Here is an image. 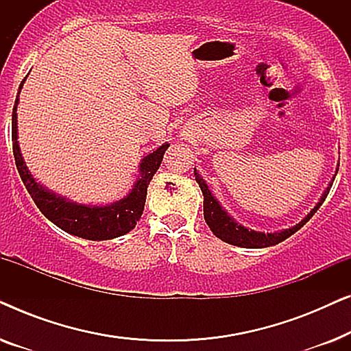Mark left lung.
<instances>
[{"label": "left lung", "mask_w": 351, "mask_h": 351, "mask_svg": "<svg viewBox=\"0 0 351 351\" xmlns=\"http://www.w3.org/2000/svg\"><path fill=\"white\" fill-rule=\"evenodd\" d=\"M195 177L196 182H198L201 191H203L204 196V220L206 223L209 225V228L213 230V233L215 237L222 239V241L233 244V246H239V247H249V249H256V247H268V246H275V244L285 241L286 238H289L291 234H294L297 230H300L304 225L308 222V220L313 217V214L319 209V206L324 203L326 196H328L330 186H332V182H330L328 189L324 190L323 196L318 201V204L315 206L313 209L310 210V214H306V217L299 222L294 227L282 230V232H275V233H262V232H254V230H249L243 225H239L237 220H233L230 215L225 213V209L219 204V201L214 198L213 193H210L208 184H206L203 177L198 174V171L195 169Z\"/></svg>", "instance_id": "left-lung-1"}]
</instances>
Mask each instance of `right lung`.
Masks as SVG:
<instances>
[{
  "label": "right lung",
  "instance_id": "right-lung-1",
  "mask_svg": "<svg viewBox=\"0 0 351 351\" xmlns=\"http://www.w3.org/2000/svg\"><path fill=\"white\" fill-rule=\"evenodd\" d=\"M27 78V76H25ZM25 81V80H23ZM23 81L19 88L23 86ZM17 105L19 95L12 108V152L16 158V166L25 189L35 201L38 209L45 214V217L56 223L64 232L75 234V237L93 239V241H104V239H113L123 237L136 227L138 219L142 217L143 206L147 198V186L155 176L162 161V155L169 147V143H162L155 152L143 158L138 167V179L134 184L132 190L129 191L126 198L114 201L107 206H89L78 204L73 201L52 193L33 179L32 172L23 161L21 147L17 142Z\"/></svg>",
  "mask_w": 351,
  "mask_h": 351
}]
</instances>
